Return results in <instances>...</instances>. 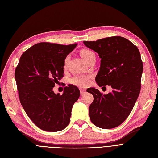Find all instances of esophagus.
Returning a JSON list of instances; mask_svg holds the SVG:
<instances>
[{
    "label": "esophagus",
    "instance_id": "34e87169",
    "mask_svg": "<svg viewBox=\"0 0 158 158\" xmlns=\"http://www.w3.org/2000/svg\"><path fill=\"white\" fill-rule=\"evenodd\" d=\"M80 92H81V94H83L86 92V90L85 89L80 88Z\"/></svg>",
    "mask_w": 158,
    "mask_h": 158
}]
</instances>
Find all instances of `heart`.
Returning a JSON list of instances; mask_svg holds the SVG:
<instances>
[{
  "mask_svg": "<svg viewBox=\"0 0 158 158\" xmlns=\"http://www.w3.org/2000/svg\"><path fill=\"white\" fill-rule=\"evenodd\" d=\"M80 56H81V58L85 60V61L88 63L89 60L92 59H96V54L92 50L89 49H82L80 51ZM69 60V57L67 56L64 59V67L66 68L68 64ZM91 78L90 75H77L72 77L70 80V83H72L73 85H75L77 86L81 87V88H83L88 85L89 79Z\"/></svg>",
  "mask_w": 158,
  "mask_h": 158,
  "instance_id": "1",
  "label": "heart"
}]
</instances>
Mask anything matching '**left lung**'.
<instances>
[{"mask_svg": "<svg viewBox=\"0 0 158 158\" xmlns=\"http://www.w3.org/2000/svg\"><path fill=\"white\" fill-rule=\"evenodd\" d=\"M83 43L101 58L96 83L113 89L105 95L95 88L87 89L94 96L90 120L100 128H113L127 119L139 97L143 70L140 52L129 40L118 36Z\"/></svg>", "mask_w": 158, "mask_h": 158, "instance_id": "obj_1", "label": "left lung"}]
</instances>
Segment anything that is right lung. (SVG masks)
Segmentation results:
<instances>
[{
  "instance_id": "add662e5",
  "label": "right lung",
  "mask_w": 158,
  "mask_h": 158,
  "mask_svg": "<svg viewBox=\"0 0 158 158\" xmlns=\"http://www.w3.org/2000/svg\"><path fill=\"white\" fill-rule=\"evenodd\" d=\"M77 45L36 43L22 53L15 70L20 102L29 118L43 130L58 132L70 122L79 90L69 85L60 95L53 88L64 76V61Z\"/></svg>"
}]
</instances>
